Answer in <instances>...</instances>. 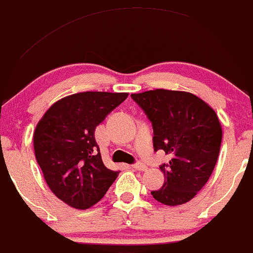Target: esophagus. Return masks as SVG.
<instances>
[{
	"label": "esophagus",
	"mask_w": 253,
	"mask_h": 253,
	"mask_svg": "<svg viewBox=\"0 0 253 253\" xmlns=\"http://www.w3.org/2000/svg\"><path fill=\"white\" fill-rule=\"evenodd\" d=\"M131 167L135 169V170H140V171H145L146 169H147V167H146V165H144V163H141V162L135 163V165H132Z\"/></svg>",
	"instance_id": "34e87169"
}]
</instances>
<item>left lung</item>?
Listing matches in <instances>:
<instances>
[{
    "mask_svg": "<svg viewBox=\"0 0 253 253\" xmlns=\"http://www.w3.org/2000/svg\"><path fill=\"white\" fill-rule=\"evenodd\" d=\"M153 126L155 150L170 156L161 167L165 184L152 191L166 206H180L194 199L210 179L222 144L217 113L202 98L186 91L156 90L131 93Z\"/></svg>",
    "mask_w": 253,
    "mask_h": 253,
    "instance_id": "obj_1",
    "label": "left lung"
}]
</instances>
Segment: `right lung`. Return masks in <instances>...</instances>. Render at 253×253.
I'll use <instances>...</instances> for the list:
<instances>
[{
    "mask_svg": "<svg viewBox=\"0 0 253 253\" xmlns=\"http://www.w3.org/2000/svg\"><path fill=\"white\" fill-rule=\"evenodd\" d=\"M127 95L86 91L66 96L36 124V161L49 190L70 207H92L118 176V171L103 165L95 129Z\"/></svg>",
    "mask_w": 253,
    "mask_h": 253,
    "instance_id": "right-lung-1",
    "label": "right lung"
}]
</instances>
